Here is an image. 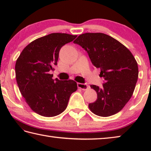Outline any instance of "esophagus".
<instances>
[{
	"mask_svg": "<svg viewBox=\"0 0 151 151\" xmlns=\"http://www.w3.org/2000/svg\"><path fill=\"white\" fill-rule=\"evenodd\" d=\"M77 86L79 88L82 89L83 91H86L88 88V86L87 84H83V83H77Z\"/></svg>",
	"mask_w": 151,
	"mask_h": 151,
	"instance_id": "esophagus-1",
	"label": "esophagus"
}]
</instances>
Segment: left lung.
Here are the masks:
<instances>
[{
	"instance_id": "8db88e82",
	"label": "left lung",
	"mask_w": 151,
	"mask_h": 151,
	"mask_svg": "<svg viewBox=\"0 0 151 151\" xmlns=\"http://www.w3.org/2000/svg\"><path fill=\"white\" fill-rule=\"evenodd\" d=\"M74 43L87 52L93 65L101 69L103 87L91 85L97 93L95 102L88 104L96 115L109 116L123 109L133 94L139 76L134 57L118 40L104 33H85Z\"/></svg>"
}]
</instances>
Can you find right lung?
<instances>
[{
	"instance_id": "right-lung-1",
	"label": "right lung",
	"mask_w": 151,
	"mask_h": 151,
	"mask_svg": "<svg viewBox=\"0 0 151 151\" xmlns=\"http://www.w3.org/2000/svg\"><path fill=\"white\" fill-rule=\"evenodd\" d=\"M77 37L66 33H51L28 45L15 65L17 85L26 103L40 115L52 117L65 111L71 94L77 90L73 80L52 79L61 47Z\"/></svg>"
}]
</instances>
